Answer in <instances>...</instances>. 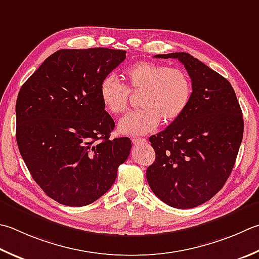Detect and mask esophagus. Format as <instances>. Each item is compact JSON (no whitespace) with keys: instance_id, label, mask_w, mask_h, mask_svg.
<instances>
[{"instance_id":"34e87169","label":"esophagus","mask_w":259,"mask_h":259,"mask_svg":"<svg viewBox=\"0 0 259 259\" xmlns=\"http://www.w3.org/2000/svg\"><path fill=\"white\" fill-rule=\"evenodd\" d=\"M133 143L135 146H139L141 144H146L147 140L146 139H143V138H134L133 139Z\"/></svg>"}]
</instances>
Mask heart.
<instances>
[{
  "label": "heart",
  "instance_id": "b5f03b06",
  "mask_svg": "<svg viewBox=\"0 0 259 259\" xmlns=\"http://www.w3.org/2000/svg\"><path fill=\"white\" fill-rule=\"evenodd\" d=\"M126 88L141 91L140 109L126 114L119 122L121 133L141 136L155 130L160 120L171 123L189 108L193 94L190 76L183 69L140 60L124 69ZM114 74L104 76L99 85L100 100L112 114L124 113L128 109V91Z\"/></svg>",
  "mask_w": 259,
  "mask_h": 259
}]
</instances>
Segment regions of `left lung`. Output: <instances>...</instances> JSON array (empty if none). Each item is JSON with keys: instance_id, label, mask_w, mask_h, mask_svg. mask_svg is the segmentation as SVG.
I'll use <instances>...</instances> for the list:
<instances>
[{"instance_id": "left-lung-1", "label": "left lung", "mask_w": 259, "mask_h": 259, "mask_svg": "<svg viewBox=\"0 0 259 259\" xmlns=\"http://www.w3.org/2000/svg\"><path fill=\"white\" fill-rule=\"evenodd\" d=\"M175 58L189 73L193 94L181 118L151 136L156 158L146 171L154 194L176 209L209 201L229 177L244 135L240 105L229 80L187 53Z\"/></svg>"}]
</instances>
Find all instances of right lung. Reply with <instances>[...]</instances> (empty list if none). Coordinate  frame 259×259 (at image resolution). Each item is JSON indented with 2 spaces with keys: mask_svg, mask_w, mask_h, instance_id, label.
Returning a JSON list of instances; mask_svg holds the SVG:
<instances>
[{
  "mask_svg": "<svg viewBox=\"0 0 259 259\" xmlns=\"http://www.w3.org/2000/svg\"><path fill=\"white\" fill-rule=\"evenodd\" d=\"M125 59L119 49H60L20 89L17 143L42 191L58 203L84 206L113 185L131 141L110 139L114 121L99 85Z\"/></svg>",
  "mask_w": 259,
  "mask_h": 259,
  "instance_id": "1",
  "label": "right lung"
}]
</instances>
